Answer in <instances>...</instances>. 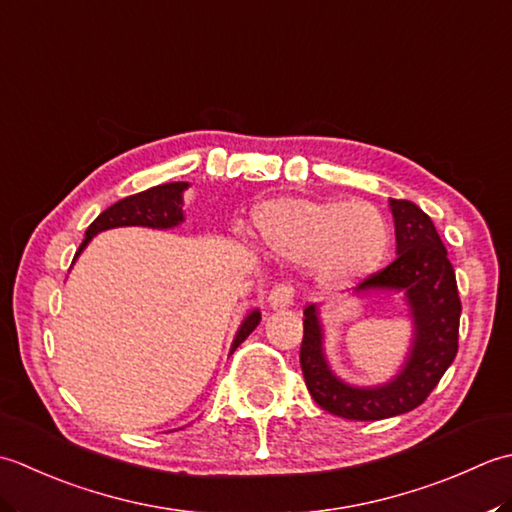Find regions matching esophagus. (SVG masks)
Returning <instances> with one entry per match:
<instances>
[{
    "instance_id": "34e87169",
    "label": "esophagus",
    "mask_w": 512,
    "mask_h": 512,
    "mask_svg": "<svg viewBox=\"0 0 512 512\" xmlns=\"http://www.w3.org/2000/svg\"><path fill=\"white\" fill-rule=\"evenodd\" d=\"M294 296H296L294 287L283 283V285L271 287L269 296H267V302H269L271 309H287V307L294 305Z\"/></svg>"
}]
</instances>
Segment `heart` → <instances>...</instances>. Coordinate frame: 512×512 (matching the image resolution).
<instances>
[{"instance_id": "b5f03b06", "label": "heart", "mask_w": 512, "mask_h": 512, "mask_svg": "<svg viewBox=\"0 0 512 512\" xmlns=\"http://www.w3.org/2000/svg\"><path fill=\"white\" fill-rule=\"evenodd\" d=\"M256 236L271 252L309 263L318 283L351 287L378 271L391 249V225L378 207L344 198H271L254 207Z\"/></svg>"}]
</instances>
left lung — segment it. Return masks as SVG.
<instances>
[{
  "instance_id": "8db88e82",
  "label": "left lung",
  "mask_w": 512,
  "mask_h": 512,
  "mask_svg": "<svg viewBox=\"0 0 512 512\" xmlns=\"http://www.w3.org/2000/svg\"><path fill=\"white\" fill-rule=\"evenodd\" d=\"M389 207L398 258L362 280L353 294H402L413 322L411 347L402 369L375 387L344 382L327 360L318 305H309L302 320L305 336L300 344V367L307 389L322 409L344 420L373 422L413 411L429 398L457 356L462 302L442 238L429 214L415 203L389 198Z\"/></svg>"
}]
</instances>
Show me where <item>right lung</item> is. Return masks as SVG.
Wrapping results in <instances>:
<instances>
[{"label":"right lung","mask_w":512,"mask_h":512,"mask_svg":"<svg viewBox=\"0 0 512 512\" xmlns=\"http://www.w3.org/2000/svg\"><path fill=\"white\" fill-rule=\"evenodd\" d=\"M190 183L185 181H174V183H163L150 187V190L125 196L121 201H117L114 205H110L108 210H103L95 221L90 223V227L86 229V238L79 245L75 260L81 256L83 249L88 247V243L95 238L97 234L106 232V229H114V227H150V229H172L179 227L185 221L183 214V194ZM72 260V263H75ZM260 322V309H252L245 316V320L238 327L232 349L229 353H234L238 349L249 333H252Z\"/></svg>","instance_id":"add662e5"}]
</instances>
